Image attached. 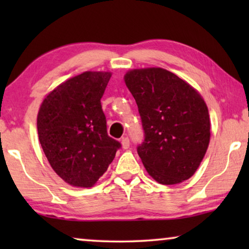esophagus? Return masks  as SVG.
<instances>
[{"instance_id": "obj_1", "label": "esophagus", "mask_w": 249, "mask_h": 249, "mask_svg": "<svg viewBox=\"0 0 249 249\" xmlns=\"http://www.w3.org/2000/svg\"><path fill=\"white\" fill-rule=\"evenodd\" d=\"M121 145H122V148H124V149L129 148V146H130V142H129V138L128 137H122Z\"/></svg>"}]
</instances>
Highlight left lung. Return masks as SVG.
<instances>
[{
	"mask_svg": "<svg viewBox=\"0 0 249 249\" xmlns=\"http://www.w3.org/2000/svg\"><path fill=\"white\" fill-rule=\"evenodd\" d=\"M124 81L142 119L144 141L137 152L149 176L162 185L189 179L210 142V115L202 96L162 68L131 70Z\"/></svg>",
	"mask_w": 249,
	"mask_h": 249,
	"instance_id": "8db88e82",
	"label": "left lung"
}]
</instances>
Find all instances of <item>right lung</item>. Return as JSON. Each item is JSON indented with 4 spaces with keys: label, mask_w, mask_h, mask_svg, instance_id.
<instances>
[{
    "label": "right lung",
    "mask_w": 249,
    "mask_h": 249,
    "mask_svg": "<svg viewBox=\"0 0 249 249\" xmlns=\"http://www.w3.org/2000/svg\"><path fill=\"white\" fill-rule=\"evenodd\" d=\"M110 78V72L86 71L57 86L40 105L39 142L52 169L71 186H93L121 147L107 135L101 104Z\"/></svg>",
    "instance_id": "obj_1"
}]
</instances>
